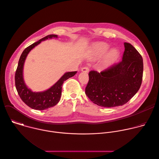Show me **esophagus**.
Returning a JSON list of instances; mask_svg holds the SVG:
<instances>
[{"mask_svg":"<svg viewBox=\"0 0 159 159\" xmlns=\"http://www.w3.org/2000/svg\"><path fill=\"white\" fill-rule=\"evenodd\" d=\"M81 71H82V72H88L89 71V66H85L82 67V69H81Z\"/></svg>","mask_w":159,"mask_h":159,"instance_id":"esophagus-1","label":"esophagus"}]
</instances>
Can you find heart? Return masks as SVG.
<instances>
[{
  "mask_svg": "<svg viewBox=\"0 0 159 159\" xmlns=\"http://www.w3.org/2000/svg\"><path fill=\"white\" fill-rule=\"evenodd\" d=\"M109 48V46L107 44L105 43H101L96 45L95 50L98 55H102L107 52ZM118 52L116 49H112L110 50L106 55V60L109 62L112 61L113 60H115L116 59V58L118 56Z\"/></svg>",
  "mask_w": 159,
  "mask_h": 159,
  "instance_id": "1",
  "label": "heart"
}]
</instances>
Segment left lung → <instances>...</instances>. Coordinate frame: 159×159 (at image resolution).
Segmentation results:
<instances>
[{
  "label": "left lung",
  "mask_w": 159,
  "mask_h": 159,
  "mask_svg": "<svg viewBox=\"0 0 159 159\" xmlns=\"http://www.w3.org/2000/svg\"><path fill=\"white\" fill-rule=\"evenodd\" d=\"M123 59L100 73L91 70L85 94L93 103L105 107L123 106L137 93L143 77V58L130 43H125Z\"/></svg>",
  "instance_id": "left-lung-1"
}]
</instances>
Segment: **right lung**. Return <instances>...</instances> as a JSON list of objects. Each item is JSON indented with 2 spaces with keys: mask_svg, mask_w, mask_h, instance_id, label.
Here are the masks:
<instances>
[{
  "mask_svg": "<svg viewBox=\"0 0 159 159\" xmlns=\"http://www.w3.org/2000/svg\"><path fill=\"white\" fill-rule=\"evenodd\" d=\"M53 38H57V35H48L25 48L20 57L16 71L15 85L19 97L27 106L36 110L47 109L55 106L60 99L62 85L64 81L77 74V71L66 72L52 87L43 92H32L31 90L28 89L25 84L22 72H23V66L26 57L30 52L42 41Z\"/></svg>",
  "mask_w": 159,
  "mask_h": 159,
  "instance_id": "add662e5",
  "label": "right lung"
}]
</instances>
